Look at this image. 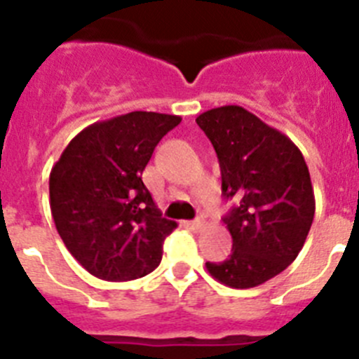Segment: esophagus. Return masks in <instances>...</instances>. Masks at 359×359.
<instances>
[{
	"label": "esophagus",
	"mask_w": 359,
	"mask_h": 359,
	"mask_svg": "<svg viewBox=\"0 0 359 359\" xmlns=\"http://www.w3.org/2000/svg\"><path fill=\"white\" fill-rule=\"evenodd\" d=\"M187 226H189L190 230L198 231V230H201L203 223H201V221H199V219H196V221H189V223H187Z\"/></svg>",
	"instance_id": "1"
}]
</instances>
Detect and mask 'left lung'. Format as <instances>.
Masks as SVG:
<instances>
[{"mask_svg": "<svg viewBox=\"0 0 359 359\" xmlns=\"http://www.w3.org/2000/svg\"><path fill=\"white\" fill-rule=\"evenodd\" d=\"M215 149L221 189L237 205L224 217L226 261L208 273L236 290L282 273L302 250L315 217V192L302 152L284 133L241 106L214 107L196 118Z\"/></svg>", "mask_w": 359, "mask_h": 359, "instance_id": "1", "label": "left lung"}]
</instances>
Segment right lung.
I'll use <instances>...</instances> for the list:
<instances>
[{
	"label": "right lung",
	"instance_id": "add662e5",
	"mask_svg": "<svg viewBox=\"0 0 359 359\" xmlns=\"http://www.w3.org/2000/svg\"><path fill=\"white\" fill-rule=\"evenodd\" d=\"M182 116L133 111L82 129L50 172V210L68 252L97 278L122 282L158 268L177 226L142 182L154 147Z\"/></svg>",
	"mask_w": 359,
	"mask_h": 359
}]
</instances>
